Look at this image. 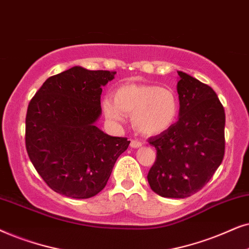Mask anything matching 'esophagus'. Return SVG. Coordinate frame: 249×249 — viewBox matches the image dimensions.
Wrapping results in <instances>:
<instances>
[{
    "label": "esophagus",
    "instance_id": "34e87169",
    "mask_svg": "<svg viewBox=\"0 0 249 249\" xmlns=\"http://www.w3.org/2000/svg\"><path fill=\"white\" fill-rule=\"evenodd\" d=\"M131 147L132 148H140L141 145H142V142H140V141H138V140H132L131 141Z\"/></svg>",
    "mask_w": 249,
    "mask_h": 249
}]
</instances>
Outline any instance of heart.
Returning a JSON list of instances; mask_svg holds the SVG:
<instances>
[{
  "label": "heart",
  "instance_id": "1",
  "mask_svg": "<svg viewBox=\"0 0 249 249\" xmlns=\"http://www.w3.org/2000/svg\"><path fill=\"white\" fill-rule=\"evenodd\" d=\"M102 109L106 117L115 123L124 121L125 114L131 115L134 130L152 137L173 126L180 112V101L172 89L130 83L116 89L114 98H105Z\"/></svg>",
  "mask_w": 249,
  "mask_h": 249
}]
</instances>
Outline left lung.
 I'll list each match as a JSON object with an SVG mask.
<instances>
[{
    "mask_svg": "<svg viewBox=\"0 0 249 249\" xmlns=\"http://www.w3.org/2000/svg\"><path fill=\"white\" fill-rule=\"evenodd\" d=\"M178 121L148 142L157 151L148 173L152 191L166 198H185L211 180L223 160L224 108L213 89L178 71Z\"/></svg>",
    "mask_w": 249,
    "mask_h": 249,
    "instance_id": "8db88e82",
    "label": "left lung"
}]
</instances>
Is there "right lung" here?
I'll return each mask as SVG.
<instances>
[{
    "instance_id": "1",
    "label": "right lung",
    "mask_w": 249,
    "mask_h": 249,
    "mask_svg": "<svg viewBox=\"0 0 249 249\" xmlns=\"http://www.w3.org/2000/svg\"><path fill=\"white\" fill-rule=\"evenodd\" d=\"M115 74L75 66L49 77L29 102L26 149L53 191L75 199L95 196L130 144L126 138L110 137L95 126L101 88Z\"/></svg>"
}]
</instances>
